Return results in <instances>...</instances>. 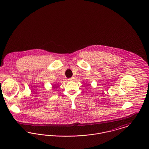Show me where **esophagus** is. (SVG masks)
I'll list each match as a JSON object with an SVG mask.
<instances>
[{
	"label": "esophagus",
	"instance_id": "obj_1",
	"mask_svg": "<svg viewBox=\"0 0 149 149\" xmlns=\"http://www.w3.org/2000/svg\"><path fill=\"white\" fill-rule=\"evenodd\" d=\"M74 77H72L71 78L68 79V80H69V81H72V80H74Z\"/></svg>",
	"mask_w": 149,
	"mask_h": 149
}]
</instances>
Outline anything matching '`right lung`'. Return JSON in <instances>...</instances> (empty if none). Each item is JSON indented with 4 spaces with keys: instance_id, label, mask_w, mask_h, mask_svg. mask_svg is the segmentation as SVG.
I'll return each instance as SVG.
<instances>
[{
    "instance_id": "right-lung-1",
    "label": "right lung",
    "mask_w": 149,
    "mask_h": 149,
    "mask_svg": "<svg viewBox=\"0 0 149 149\" xmlns=\"http://www.w3.org/2000/svg\"><path fill=\"white\" fill-rule=\"evenodd\" d=\"M53 88H56V87H55L54 86H53Z\"/></svg>"
}]
</instances>
